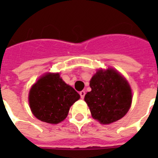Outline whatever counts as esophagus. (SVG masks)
Returning <instances> with one entry per match:
<instances>
[{"label": "esophagus", "mask_w": 158, "mask_h": 158, "mask_svg": "<svg viewBox=\"0 0 158 158\" xmlns=\"http://www.w3.org/2000/svg\"><path fill=\"white\" fill-rule=\"evenodd\" d=\"M85 94H86V93H85V91H81L80 93H79V94H80V97H81L82 99H84V96H85Z\"/></svg>", "instance_id": "obj_1"}]
</instances>
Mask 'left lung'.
Wrapping results in <instances>:
<instances>
[{"instance_id": "1", "label": "left lung", "mask_w": 158, "mask_h": 158, "mask_svg": "<svg viewBox=\"0 0 158 158\" xmlns=\"http://www.w3.org/2000/svg\"><path fill=\"white\" fill-rule=\"evenodd\" d=\"M91 91L84 97L92 116L103 125L120 120L130 110L132 92L128 81L115 69L96 72L90 80Z\"/></svg>"}]
</instances>
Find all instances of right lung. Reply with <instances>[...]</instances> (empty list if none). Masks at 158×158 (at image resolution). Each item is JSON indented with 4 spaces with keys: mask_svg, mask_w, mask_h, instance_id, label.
I'll return each instance as SVG.
<instances>
[{
    "mask_svg": "<svg viewBox=\"0 0 158 158\" xmlns=\"http://www.w3.org/2000/svg\"><path fill=\"white\" fill-rule=\"evenodd\" d=\"M79 98V94L65 84L58 73L44 74L32 86L28 94L34 116L49 124L64 120L70 106Z\"/></svg>",
    "mask_w": 158,
    "mask_h": 158,
    "instance_id": "obj_1",
    "label": "right lung"
}]
</instances>
